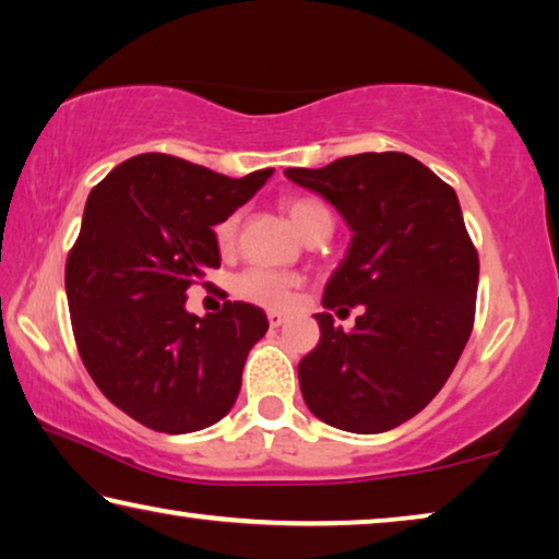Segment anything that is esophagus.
<instances>
[{"instance_id": "obj_1", "label": "esophagus", "mask_w": 559, "mask_h": 559, "mask_svg": "<svg viewBox=\"0 0 559 559\" xmlns=\"http://www.w3.org/2000/svg\"><path fill=\"white\" fill-rule=\"evenodd\" d=\"M269 323H271V328H278L286 323V316H283L281 311H269Z\"/></svg>"}]
</instances>
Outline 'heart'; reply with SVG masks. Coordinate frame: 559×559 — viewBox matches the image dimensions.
<instances>
[{"label":"heart","instance_id":"1","mask_svg":"<svg viewBox=\"0 0 559 559\" xmlns=\"http://www.w3.org/2000/svg\"><path fill=\"white\" fill-rule=\"evenodd\" d=\"M286 214L294 221V226L298 228L300 236H306L311 228L318 224V221L328 218L331 221V214L321 206L318 201H308V199H290L286 201ZM238 224H241V214L234 211L226 218H221L216 228H214V238L216 246L221 251H231L238 236ZM300 278L296 273H286V271H273V269H263V265H251L238 273L234 278V294L238 298L248 300V304L255 306H265V308H283L294 298L296 288H298Z\"/></svg>","mask_w":559,"mask_h":559}]
</instances>
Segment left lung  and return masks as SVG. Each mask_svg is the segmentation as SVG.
<instances>
[{"label":"left lung","instance_id":"left-lung-1","mask_svg":"<svg viewBox=\"0 0 559 559\" xmlns=\"http://www.w3.org/2000/svg\"><path fill=\"white\" fill-rule=\"evenodd\" d=\"M341 211L353 241L328 281L321 341L298 362L304 401L333 428L373 436L418 415L453 373L475 323L480 259L453 186L401 152L286 168ZM361 306L353 332L330 311Z\"/></svg>","mask_w":559,"mask_h":559}]
</instances>
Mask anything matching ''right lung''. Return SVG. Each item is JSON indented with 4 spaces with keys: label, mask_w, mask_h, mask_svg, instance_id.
I'll return each mask as SVG.
<instances>
[{
    "label": "right lung",
    "mask_w": 559,
    "mask_h": 559,
    "mask_svg": "<svg viewBox=\"0 0 559 559\" xmlns=\"http://www.w3.org/2000/svg\"><path fill=\"white\" fill-rule=\"evenodd\" d=\"M271 174L228 179L139 154L88 193L64 273L74 341L96 388L146 428L203 430L236 403L269 318L243 300L199 318L186 311V290L221 265L214 226Z\"/></svg>",
    "instance_id": "add662e5"
}]
</instances>
